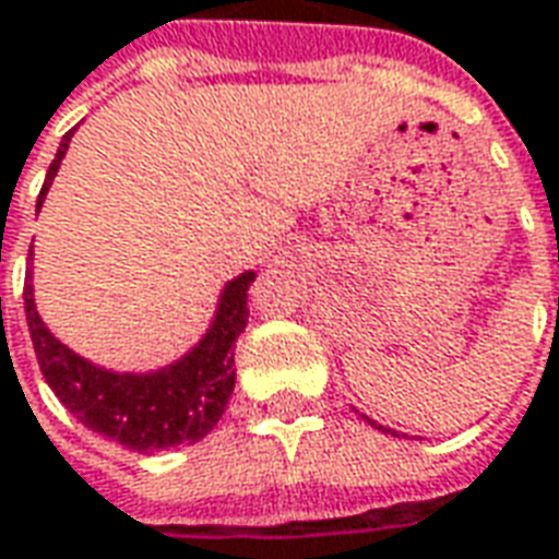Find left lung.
<instances>
[{
    "mask_svg": "<svg viewBox=\"0 0 559 559\" xmlns=\"http://www.w3.org/2000/svg\"><path fill=\"white\" fill-rule=\"evenodd\" d=\"M366 423H369V426H374V429H381V431H390V435H396V431L393 429H384V426H378V423H374V419H369V417H364Z\"/></svg>",
    "mask_w": 559,
    "mask_h": 559,
    "instance_id": "1",
    "label": "left lung"
}]
</instances>
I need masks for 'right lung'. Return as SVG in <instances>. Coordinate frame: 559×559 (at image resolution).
Returning <instances> with one entry per match:
<instances>
[{
	"mask_svg": "<svg viewBox=\"0 0 559 559\" xmlns=\"http://www.w3.org/2000/svg\"><path fill=\"white\" fill-rule=\"evenodd\" d=\"M73 130L64 133L59 142L35 211L44 205V195L62 166ZM32 255L35 252L28 250L26 288H23L28 333L40 372L64 408L83 426L133 452H160L181 443L202 441L219 423L235 390V369H231L235 342L250 319L247 292L255 274L243 271L226 283V288L219 292L211 328L185 357L151 372H112L71 352L44 324L35 307Z\"/></svg>",
	"mask_w": 559,
	"mask_h": 559,
	"instance_id": "add662e5",
	"label": "right lung"
}]
</instances>
